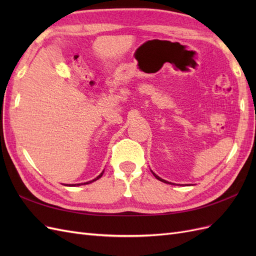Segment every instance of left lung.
<instances>
[{
	"instance_id": "left-lung-1",
	"label": "left lung",
	"mask_w": 256,
	"mask_h": 256,
	"mask_svg": "<svg viewBox=\"0 0 256 256\" xmlns=\"http://www.w3.org/2000/svg\"><path fill=\"white\" fill-rule=\"evenodd\" d=\"M152 174H154V177H156V178H157V180H160V182H166V184H171V182H166V180H162V178H161V177H159L158 175H156V174H154V172H152Z\"/></svg>"
}]
</instances>
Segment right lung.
<instances>
[{
    "instance_id": "right-lung-1",
    "label": "right lung",
    "mask_w": 256,
    "mask_h": 256,
    "mask_svg": "<svg viewBox=\"0 0 256 256\" xmlns=\"http://www.w3.org/2000/svg\"><path fill=\"white\" fill-rule=\"evenodd\" d=\"M102 174H104V171H102V173H100V174H99V175H98V176L95 178V180H90V182H84V184H90V182H95V180H99V178L102 176ZM81 184H67V186H70V187H72V186H74H74H81Z\"/></svg>"
}]
</instances>
